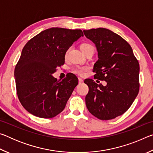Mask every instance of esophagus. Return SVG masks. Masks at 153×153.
I'll return each mask as SVG.
<instances>
[{
	"label": "esophagus",
	"instance_id": "34e87169",
	"mask_svg": "<svg viewBox=\"0 0 153 153\" xmlns=\"http://www.w3.org/2000/svg\"><path fill=\"white\" fill-rule=\"evenodd\" d=\"M78 80H79V84H82V83L84 82V80H83V79H82L81 77H79Z\"/></svg>",
	"mask_w": 153,
	"mask_h": 153
}]
</instances>
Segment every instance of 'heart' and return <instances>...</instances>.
<instances>
[{"label":"heart","mask_w":153,"mask_h":153,"mask_svg":"<svg viewBox=\"0 0 153 153\" xmlns=\"http://www.w3.org/2000/svg\"><path fill=\"white\" fill-rule=\"evenodd\" d=\"M92 48V46L89 45V44H83L81 46V49L83 48ZM87 70V68L86 67H76V68L74 69V72L75 73H76L77 74L80 75V76H84L85 74V72Z\"/></svg>","instance_id":"heart-1"}]
</instances>
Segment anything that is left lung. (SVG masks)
<instances>
[{
	"label": "left lung",
	"instance_id": "8db88e82",
	"mask_svg": "<svg viewBox=\"0 0 153 153\" xmlns=\"http://www.w3.org/2000/svg\"><path fill=\"white\" fill-rule=\"evenodd\" d=\"M84 33L97 48L94 77L107 82L103 86L92 79L85 80L89 88L86 107L98 119L112 120L128 111L138 94V61L130 45L112 31L100 27L84 30Z\"/></svg>",
	"mask_w": 153,
	"mask_h": 153
}]
</instances>
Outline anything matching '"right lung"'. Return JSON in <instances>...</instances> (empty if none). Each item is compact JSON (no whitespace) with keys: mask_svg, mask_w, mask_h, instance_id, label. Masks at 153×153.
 I'll return each instance as SVG.
<instances>
[{"mask_svg":"<svg viewBox=\"0 0 153 153\" xmlns=\"http://www.w3.org/2000/svg\"><path fill=\"white\" fill-rule=\"evenodd\" d=\"M83 36L81 30L51 27L24 46L14 76L19 101L33 115L52 118L65 107L78 79L69 74L60 82L53 74L65 63L67 51Z\"/></svg>","mask_w":153,"mask_h":153,"instance_id":"1","label":"right lung"}]
</instances>
